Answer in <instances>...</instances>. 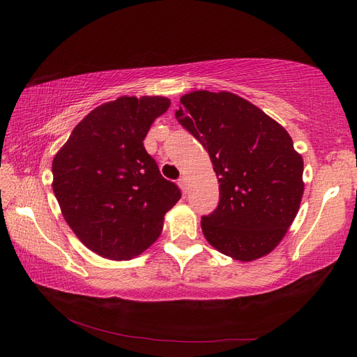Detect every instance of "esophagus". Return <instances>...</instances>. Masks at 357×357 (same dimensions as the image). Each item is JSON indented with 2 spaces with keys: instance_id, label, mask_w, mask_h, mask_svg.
Returning <instances> with one entry per match:
<instances>
[{
  "instance_id": "1",
  "label": "esophagus",
  "mask_w": 357,
  "mask_h": 357,
  "mask_svg": "<svg viewBox=\"0 0 357 357\" xmlns=\"http://www.w3.org/2000/svg\"><path fill=\"white\" fill-rule=\"evenodd\" d=\"M178 185H179V188L181 190H183L184 193H187V190H188V184H187V178H179V181H178Z\"/></svg>"
}]
</instances>
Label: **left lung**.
<instances>
[{"label": "left lung", "instance_id": "obj_1", "mask_svg": "<svg viewBox=\"0 0 357 357\" xmlns=\"http://www.w3.org/2000/svg\"><path fill=\"white\" fill-rule=\"evenodd\" d=\"M178 123L208 151L219 206L204 216L207 242L234 261L267 256L284 239L304 195V159L278 121L231 92L181 96Z\"/></svg>", "mask_w": 357, "mask_h": 357}]
</instances>
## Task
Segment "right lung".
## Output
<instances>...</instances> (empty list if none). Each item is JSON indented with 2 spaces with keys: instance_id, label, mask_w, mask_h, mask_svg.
<instances>
[{
  "instance_id": "1",
  "label": "right lung",
  "mask_w": 357,
  "mask_h": 357,
  "mask_svg": "<svg viewBox=\"0 0 357 357\" xmlns=\"http://www.w3.org/2000/svg\"><path fill=\"white\" fill-rule=\"evenodd\" d=\"M165 96H119L82 118L52 162L53 193L77 238L110 261H130L153 244L181 198L144 149Z\"/></svg>"
}]
</instances>
